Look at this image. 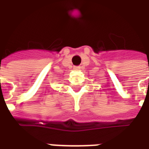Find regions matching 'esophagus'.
I'll list each match as a JSON object with an SVG mask.
<instances>
[{
    "instance_id": "1",
    "label": "esophagus",
    "mask_w": 149,
    "mask_h": 149,
    "mask_svg": "<svg viewBox=\"0 0 149 149\" xmlns=\"http://www.w3.org/2000/svg\"><path fill=\"white\" fill-rule=\"evenodd\" d=\"M73 70L78 71V70H80V66H79V65H78V66H74V67H73Z\"/></svg>"
}]
</instances>
